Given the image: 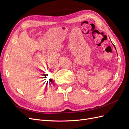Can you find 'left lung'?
I'll use <instances>...</instances> for the list:
<instances>
[{
	"label": "left lung",
	"mask_w": 129,
	"mask_h": 129,
	"mask_svg": "<svg viewBox=\"0 0 129 129\" xmlns=\"http://www.w3.org/2000/svg\"><path fill=\"white\" fill-rule=\"evenodd\" d=\"M112 45H113V46H114V47H115V49H116V47H115V45H114V44H112Z\"/></svg>",
	"instance_id": "obj_1"
}]
</instances>
